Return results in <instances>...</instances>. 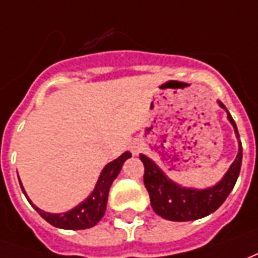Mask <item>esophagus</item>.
Segmentation results:
<instances>
[{
	"label": "esophagus",
	"instance_id": "esophagus-1",
	"mask_svg": "<svg viewBox=\"0 0 258 258\" xmlns=\"http://www.w3.org/2000/svg\"><path fill=\"white\" fill-rule=\"evenodd\" d=\"M138 151H140V147H138V145H133V152H134V154H138Z\"/></svg>",
	"mask_w": 258,
	"mask_h": 258
}]
</instances>
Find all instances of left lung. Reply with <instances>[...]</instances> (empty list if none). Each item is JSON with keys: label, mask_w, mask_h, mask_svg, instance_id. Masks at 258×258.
<instances>
[{"label": "left lung", "mask_w": 258, "mask_h": 258, "mask_svg": "<svg viewBox=\"0 0 258 258\" xmlns=\"http://www.w3.org/2000/svg\"><path fill=\"white\" fill-rule=\"evenodd\" d=\"M219 104L226 110V107L221 102ZM228 118L235 128L236 137L239 138L236 123L229 113ZM242 142L239 141V154L228 173L218 184L205 190L180 187L167 179L165 173L149 158L145 155H140V159L144 163V184L149 192L154 211L159 217L176 222L196 221L210 215L211 212L217 211L223 204V201L235 187L242 166Z\"/></svg>", "instance_id": "8db88e82"}]
</instances>
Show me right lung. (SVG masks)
<instances>
[{
    "mask_svg": "<svg viewBox=\"0 0 258 258\" xmlns=\"http://www.w3.org/2000/svg\"><path fill=\"white\" fill-rule=\"evenodd\" d=\"M130 156H131L130 152H124L116 160H113L109 165H106L102 173H100V177H99L95 190L92 191L91 196L86 198L85 201H82L74 210L64 212V214H50V212H44V211L39 210L37 207L33 205L35 210L40 214L41 218H44L48 223H51L55 228L77 230L88 229V228L95 226L104 215L106 205H107V196H109L111 183L118 176L124 160L128 159ZM22 191L25 192L23 187ZM25 196H26V192H25Z\"/></svg>",
    "mask_w": 258,
    "mask_h": 258,
    "instance_id": "add662e5",
    "label": "right lung"
}]
</instances>
